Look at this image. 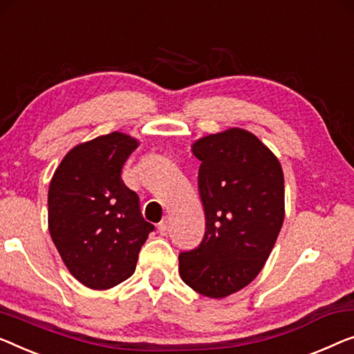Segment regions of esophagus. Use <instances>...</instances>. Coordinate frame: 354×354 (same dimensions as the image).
<instances>
[{
    "label": "esophagus",
    "instance_id": "esophagus-1",
    "mask_svg": "<svg viewBox=\"0 0 354 354\" xmlns=\"http://www.w3.org/2000/svg\"><path fill=\"white\" fill-rule=\"evenodd\" d=\"M158 232H160L162 236H166V234L169 233V220L167 218H162L160 225H158Z\"/></svg>",
    "mask_w": 354,
    "mask_h": 354
}]
</instances>
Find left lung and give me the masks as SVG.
<instances>
[{
	"label": "left lung",
	"mask_w": 354,
	"mask_h": 354,
	"mask_svg": "<svg viewBox=\"0 0 354 354\" xmlns=\"http://www.w3.org/2000/svg\"><path fill=\"white\" fill-rule=\"evenodd\" d=\"M193 155L201 161L206 232L178 254V271L198 294L222 299L245 288L270 257L284 220L283 169L257 137L236 127L199 139Z\"/></svg>",
	"instance_id": "obj_1"
}]
</instances>
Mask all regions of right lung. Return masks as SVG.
<instances>
[{
    "instance_id": "obj_1",
    "label": "right lung",
    "mask_w": 354,
    "mask_h": 354,
    "mask_svg": "<svg viewBox=\"0 0 354 354\" xmlns=\"http://www.w3.org/2000/svg\"><path fill=\"white\" fill-rule=\"evenodd\" d=\"M137 140L111 132L81 143L55 169L48 193L49 233L66 268L91 289H110L134 273L155 225L122 182Z\"/></svg>"
}]
</instances>
